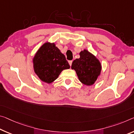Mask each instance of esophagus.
Here are the masks:
<instances>
[{
    "mask_svg": "<svg viewBox=\"0 0 134 134\" xmlns=\"http://www.w3.org/2000/svg\"><path fill=\"white\" fill-rule=\"evenodd\" d=\"M69 63L70 65V66H71V64H72V61H69Z\"/></svg>",
    "mask_w": 134,
    "mask_h": 134,
    "instance_id": "esophagus-1",
    "label": "esophagus"
}]
</instances>
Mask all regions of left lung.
<instances>
[{
	"label": "left lung",
	"instance_id": "8db88e82",
	"mask_svg": "<svg viewBox=\"0 0 134 134\" xmlns=\"http://www.w3.org/2000/svg\"><path fill=\"white\" fill-rule=\"evenodd\" d=\"M80 58L72 63L71 69L75 70L79 79L83 84L92 85L100 75L101 65L99 61L88 51L79 53Z\"/></svg>",
	"mask_w": 134,
	"mask_h": 134
}]
</instances>
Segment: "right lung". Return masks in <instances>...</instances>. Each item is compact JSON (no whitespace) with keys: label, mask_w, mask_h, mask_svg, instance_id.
I'll list each match as a JSON object with an SVG mask.
<instances>
[{"label":"right lung","mask_w":134,"mask_h":134,"mask_svg":"<svg viewBox=\"0 0 134 134\" xmlns=\"http://www.w3.org/2000/svg\"><path fill=\"white\" fill-rule=\"evenodd\" d=\"M34 71L42 81L51 83L63 70L69 69L64 55L54 43L46 42L40 47L33 59Z\"/></svg>","instance_id":"obj_1"}]
</instances>
